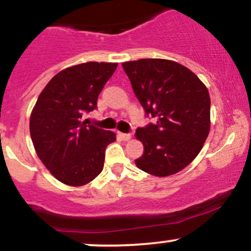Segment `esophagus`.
<instances>
[{
    "instance_id": "esophagus-1",
    "label": "esophagus",
    "mask_w": 251,
    "mask_h": 251,
    "mask_svg": "<svg viewBox=\"0 0 251 251\" xmlns=\"http://www.w3.org/2000/svg\"><path fill=\"white\" fill-rule=\"evenodd\" d=\"M120 138H122L123 140H125V142H127V140L131 139V134H129V133H120Z\"/></svg>"
}]
</instances>
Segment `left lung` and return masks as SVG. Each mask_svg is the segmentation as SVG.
I'll list each match as a JSON object with an SVG mask.
<instances>
[{
	"label": "left lung",
	"instance_id": "1",
	"mask_svg": "<svg viewBox=\"0 0 251 251\" xmlns=\"http://www.w3.org/2000/svg\"><path fill=\"white\" fill-rule=\"evenodd\" d=\"M135 97L155 124L137 128L144 154L138 169L157 177L177 174L200 153L210 131L209 91L195 73L164 59L123 62Z\"/></svg>",
	"mask_w": 251,
	"mask_h": 251
}]
</instances>
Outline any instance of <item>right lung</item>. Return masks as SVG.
Segmentation results:
<instances>
[{
    "label": "right lung",
    "mask_w": 251,
    "mask_h": 251,
    "mask_svg": "<svg viewBox=\"0 0 251 251\" xmlns=\"http://www.w3.org/2000/svg\"><path fill=\"white\" fill-rule=\"evenodd\" d=\"M118 63L86 62L56 74L41 92L30 114L31 142L51 175L81 186L102 171L105 150L116 133L87 125L83 116L97 108L98 97Z\"/></svg>",
    "instance_id": "1"
}]
</instances>
